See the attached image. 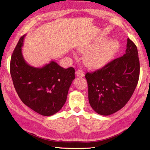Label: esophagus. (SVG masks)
Wrapping results in <instances>:
<instances>
[{
    "mask_svg": "<svg viewBox=\"0 0 150 150\" xmlns=\"http://www.w3.org/2000/svg\"><path fill=\"white\" fill-rule=\"evenodd\" d=\"M76 75L78 77H81V78L84 76V72L81 69H78L76 71Z\"/></svg>",
    "mask_w": 150,
    "mask_h": 150,
    "instance_id": "obj_1",
    "label": "esophagus"
}]
</instances>
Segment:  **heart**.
<instances>
[{
	"mask_svg": "<svg viewBox=\"0 0 150 150\" xmlns=\"http://www.w3.org/2000/svg\"><path fill=\"white\" fill-rule=\"evenodd\" d=\"M120 47V42L116 39L105 40L101 39L81 47L79 51L83 54H85V64L91 69H96L110 62L118 52Z\"/></svg>",
	"mask_w": 150,
	"mask_h": 150,
	"instance_id": "obj_1",
	"label": "heart"
}]
</instances>
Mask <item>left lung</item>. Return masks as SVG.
<instances>
[{"instance_id":"left-lung-1","label":"left lung","mask_w":150,"mask_h":150,"mask_svg":"<svg viewBox=\"0 0 150 150\" xmlns=\"http://www.w3.org/2000/svg\"><path fill=\"white\" fill-rule=\"evenodd\" d=\"M123 56L85 75L89 104L99 115L108 116L121 110L137 87L140 70L138 49L129 38Z\"/></svg>"}]
</instances>
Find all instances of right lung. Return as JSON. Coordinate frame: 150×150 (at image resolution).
I'll use <instances>...</instances> for the list:
<instances>
[{
  "instance_id": "add662e5",
  "label": "right lung",
  "mask_w": 150,
  "mask_h": 150,
  "mask_svg": "<svg viewBox=\"0 0 150 150\" xmlns=\"http://www.w3.org/2000/svg\"><path fill=\"white\" fill-rule=\"evenodd\" d=\"M25 34L20 38L11 59L10 72L18 96L27 106L49 116L61 110L75 78L73 67L64 69L51 61L42 67L29 65L22 53Z\"/></svg>"
}]
</instances>
